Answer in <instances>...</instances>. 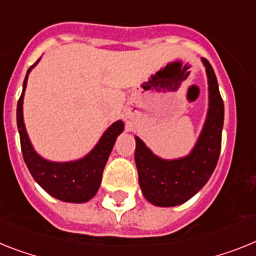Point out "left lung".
I'll list each match as a JSON object with an SVG mask.
<instances>
[{
    "label": "left lung",
    "mask_w": 256,
    "mask_h": 256,
    "mask_svg": "<svg viewBox=\"0 0 256 256\" xmlns=\"http://www.w3.org/2000/svg\"><path fill=\"white\" fill-rule=\"evenodd\" d=\"M208 79V110L199 138L188 156L173 160L158 158L140 138L135 136V164L142 194L151 204L174 207L188 202L214 173L221 150L224 102L214 68L202 58Z\"/></svg>",
    "instance_id": "obj_1"
}]
</instances>
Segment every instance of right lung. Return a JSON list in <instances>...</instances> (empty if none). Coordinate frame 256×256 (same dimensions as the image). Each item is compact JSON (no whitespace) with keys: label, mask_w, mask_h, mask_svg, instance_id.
Here are the masks:
<instances>
[{"label":"right lung","mask_w":256,"mask_h":256,"mask_svg":"<svg viewBox=\"0 0 256 256\" xmlns=\"http://www.w3.org/2000/svg\"><path fill=\"white\" fill-rule=\"evenodd\" d=\"M38 61L40 60H38ZM36 64L32 65L26 74L22 95L16 106V124L23 158L34 180L49 195L68 203H86L95 196L100 188L105 164L113 150L116 139L124 132V124L121 120L112 124L98 139L95 147L78 160L58 162L49 161L40 156L30 140L23 120V98L27 87V79Z\"/></svg>","instance_id":"add662e5"}]
</instances>
